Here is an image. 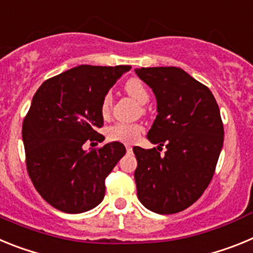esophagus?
Segmentation results:
<instances>
[{"label":"esophagus","instance_id":"1","mask_svg":"<svg viewBox=\"0 0 253 253\" xmlns=\"http://www.w3.org/2000/svg\"><path fill=\"white\" fill-rule=\"evenodd\" d=\"M125 147H126V151H128V152L133 151V148H131V146H129V144H128V146H125Z\"/></svg>","mask_w":253,"mask_h":253}]
</instances>
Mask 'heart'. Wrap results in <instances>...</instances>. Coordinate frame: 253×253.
Here are the masks:
<instances>
[{
	"label": "heart",
	"instance_id": "heart-1",
	"mask_svg": "<svg viewBox=\"0 0 253 253\" xmlns=\"http://www.w3.org/2000/svg\"><path fill=\"white\" fill-rule=\"evenodd\" d=\"M125 91L137 100L139 104H146L149 100V92L147 90L146 84L139 78H130L125 82L124 84ZM113 104V96L110 92L102 97L101 105H100V110L104 116L109 115ZM143 133V126L140 124H129V123H118L113 125L107 130V137L109 139L114 142H122V143H133L140 137Z\"/></svg>",
	"mask_w": 253,
	"mask_h": 253
}]
</instances>
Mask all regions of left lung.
<instances>
[{
	"label": "left lung",
	"mask_w": 253,
	"mask_h": 253,
	"mask_svg": "<svg viewBox=\"0 0 253 253\" xmlns=\"http://www.w3.org/2000/svg\"><path fill=\"white\" fill-rule=\"evenodd\" d=\"M153 90L158 115L148 131L157 148L134 147L139 202L158 214L182 211L198 200L215 172L224 129L211 91L177 67L135 69ZM163 145L168 151L161 155Z\"/></svg>",
	"instance_id": "8db88e82"
}]
</instances>
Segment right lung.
<instances>
[{"instance_id":"right-lung-1","label":"right lung","mask_w":253,"mask_h":253,"mask_svg":"<svg viewBox=\"0 0 253 253\" xmlns=\"http://www.w3.org/2000/svg\"><path fill=\"white\" fill-rule=\"evenodd\" d=\"M130 66H78L43 82L22 123L26 169L38 193L69 214L93 209L105 196V178L125 154L120 142H102L100 105Z\"/></svg>"}]
</instances>
